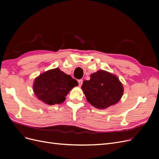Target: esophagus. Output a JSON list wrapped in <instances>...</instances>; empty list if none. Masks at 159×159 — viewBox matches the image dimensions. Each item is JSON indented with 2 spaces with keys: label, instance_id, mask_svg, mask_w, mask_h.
Segmentation results:
<instances>
[{
  "label": "esophagus",
  "instance_id": "obj_1",
  "mask_svg": "<svg viewBox=\"0 0 159 159\" xmlns=\"http://www.w3.org/2000/svg\"><path fill=\"white\" fill-rule=\"evenodd\" d=\"M78 84H79L80 86H81V85H82V84H83V80H78Z\"/></svg>",
  "mask_w": 159,
  "mask_h": 159
}]
</instances>
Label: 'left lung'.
<instances>
[{
  "instance_id": "obj_1",
  "label": "left lung",
  "mask_w": 159,
  "mask_h": 159,
  "mask_svg": "<svg viewBox=\"0 0 159 159\" xmlns=\"http://www.w3.org/2000/svg\"><path fill=\"white\" fill-rule=\"evenodd\" d=\"M88 102L93 107L104 109L116 104L123 93V86L117 77L105 70L91 75L81 86Z\"/></svg>"
}]
</instances>
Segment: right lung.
Returning a JSON list of instances; mask_svg holds the SVG:
<instances>
[{
    "label": "right lung",
    "instance_id": "right-lung-1",
    "mask_svg": "<svg viewBox=\"0 0 159 159\" xmlns=\"http://www.w3.org/2000/svg\"><path fill=\"white\" fill-rule=\"evenodd\" d=\"M78 82L59 68L48 70L34 81L33 90L37 98L48 105L63 103L66 96Z\"/></svg>",
    "mask_w": 159,
    "mask_h": 159
}]
</instances>
